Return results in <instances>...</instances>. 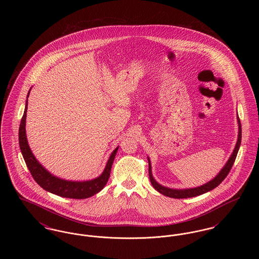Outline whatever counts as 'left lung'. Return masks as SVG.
Here are the masks:
<instances>
[{"label": "left lung", "instance_id": "8db88e82", "mask_svg": "<svg viewBox=\"0 0 259 259\" xmlns=\"http://www.w3.org/2000/svg\"><path fill=\"white\" fill-rule=\"evenodd\" d=\"M238 124H239V134H238V141L236 144L233 153L231 154L229 160L227 161V163L225 164V166L222 168V171L219 172V175L211 180L209 183H207L206 185L198 186L195 188H188V189H172V188H168L165 186L157 184L155 182V180L153 179L152 175H151V166H150V160L148 159V174H149V180L152 186L159 192L161 194L167 196V197L176 198V199H183V198L195 197L198 195L204 194L206 192H208L209 190L215 188L217 186L222 184L223 180L227 177V175L230 172L233 164H234L237 153L239 151L240 145H241V139H242V127H241V121L240 118L238 117Z\"/></svg>", "mask_w": 259, "mask_h": 259}]
</instances>
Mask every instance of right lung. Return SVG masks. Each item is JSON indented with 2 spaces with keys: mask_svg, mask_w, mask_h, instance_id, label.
<instances>
[{
  "mask_svg": "<svg viewBox=\"0 0 259 259\" xmlns=\"http://www.w3.org/2000/svg\"><path fill=\"white\" fill-rule=\"evenodd\" d=\"M29 93L27 95L24 113L19 126V147L21 149L25 163L31 172L33 179L36 181L37 185L41 186L45 190L61 197L85 199L98 193L99 191H101L104 188V186L107 185L109 181V178L111 175V165L113 163L118 148L113 150L106 165L104 172L97 179H94L92 181H87V182H69V181H65L52 176L37 162L36 157L33 155L31 149L29 148V145L27 142L25 124H26V112H27Z\"/></svg>",
  "mask_w": 259,
  "mask_h": 259,
  "instance_id": "add662e5",
  "label": "right lung"
}]
</instances>
